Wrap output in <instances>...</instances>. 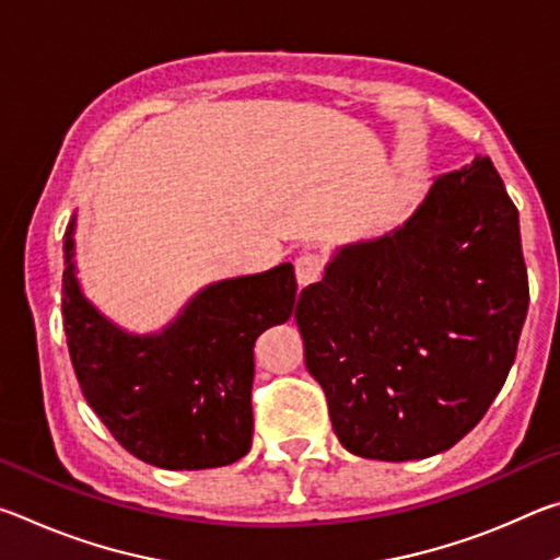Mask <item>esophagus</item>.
Listing matches in <instances>:
<instances>
[{"label": "esophagus", "instance_id": "1", "mask_svg": "<svg viewBox=\"0 0 560 560\" xmlns=\"http://www.w3.org/2000/svg\"><path fill=\"white\" fill-rule=\"evenodd\" d=\"M293 267H296V281L299 287H308V283H314L320 279V273H324L326 267V259L320 257V254H301V257L293 261Z\"/></svg>", "mask_w": 560, "mask_h": 560}]
</instances>
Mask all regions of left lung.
Listing matches in <instances>:
<instances>
[{
    "mask_svg": "<svg viewBox=\"0 0 560 560\" xmlns=\"http://www.w3.org/2000/svg\"><path fill=\"white\" fill-rule=\"evenodd\" d=\"M528 311L518 210L489 158L434 179L377 240L346 244L301 291L306 368L340 444L365 459H424L494 402Z\"/></svg>",
    "mask_w": 560,
    "mask_h": 560,
    "instance_id": "1",
    "label": "left lung"
}]
</instances>
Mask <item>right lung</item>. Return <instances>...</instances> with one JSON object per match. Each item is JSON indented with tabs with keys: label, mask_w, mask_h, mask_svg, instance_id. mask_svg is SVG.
Listing matches in <instances>:
<instances>
[{
	"label": "right lung",
	"mask_w": 560,
	"mask_h": 560,
	"mask_svg": "<svg viewBox=\"0 0 560 560\" xmlns=\"http://www.w3.org/2000/svg\"><path fill=\"white\" fill-rule=\"evenodd\" d=\"M75 217L63 236L66 343L103 424L138 459L163 469H212L252 447L254 343L287 324L296 303L291 264L210 283L160 334H128L83 296Z\"/></svg>",
	"instance_id": "right-lung-1"
}]
</instances>
